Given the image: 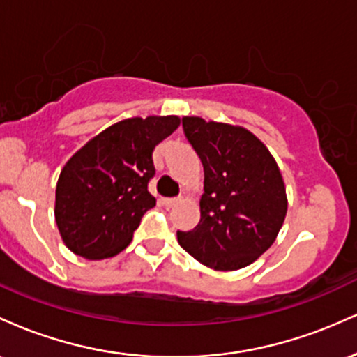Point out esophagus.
I'll use <instances>...</instances> for the list:
<instances>
[{
  "label": "esophagus",
  "instance_id": "esophagus-1",
  "mask_svg": "<svg viewBox=\"0 0 357 357\" xmlns=\"http://www.w3.org/2000/svg\"><path fill=\"white\" fill-rule=\"evenodd\" d=\"M178 203H179L178 198H165V199H162V204H165L166 208H173Z\"/></svg>",
  "mask_w": 357,
  "mask_h": 357
}]
</instances>
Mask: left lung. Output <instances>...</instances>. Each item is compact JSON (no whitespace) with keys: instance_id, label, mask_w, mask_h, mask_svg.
<instances>
[{"instance_id":"1","label":"left lung","mask_w":357,"mask_h":357,"mask_svg":"<svg viewBox=\"0 0 357 357\" xmlns=\"http://www.w3.org/2000/svg\"><path fill=\"white\" fill-rule=\"evenodd\" d=\"M204 169L202 218L178 231L179 245L215 270L253 264L275 241L287 215L285 184L264 142L240 126L183 117Z\"/></svg>"}]
</instances>
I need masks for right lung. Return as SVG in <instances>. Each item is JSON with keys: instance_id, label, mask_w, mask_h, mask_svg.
Wrapping results in <instances>:
<instances>
[{"instance_id": "obj_1", "label": "right lung", "mask_w": 357, "mask_h": 357, "mask_svg": "<svg viewBox=\"0 0 357 357\" xmlns=\"http://www.w3.org/2000/svg\"><path fill=\"white\" fill-rule=\"evenodd\" d=\"M179 122L178 116L126 119L68 159L56 183L55 221L70 252L102 260L130 243L144 213L155 206L147 191L154 147Z\"/></svg>"}]
</instances>
